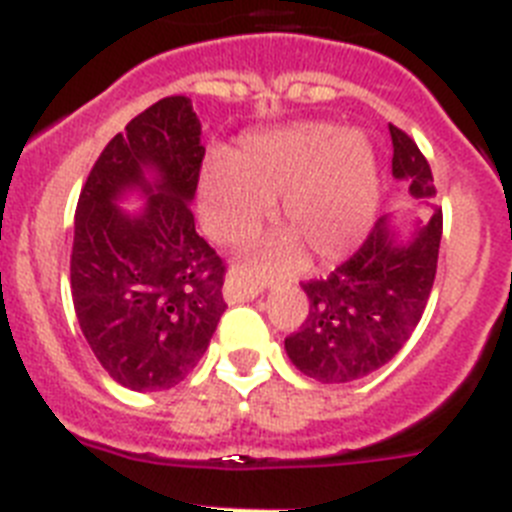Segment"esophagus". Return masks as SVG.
Wrapping results in <instances>:
<instances>
[{
    "mask_svg": "<svg viewBox=\"0 0 512 512\" xmlns=\"http://www.w3.org/2000/svg\"><path fill=\"white\" fill-rule=\"evenodd\" d=\"M259 292H261V287H246V284L238 282V277H235V274H230V277L225 279L223 295L230 305H235V302L253 300V297H259Z\"/></svg>",
    "mask_w": 512,
    "mask_h": 512,
    "instance_id": "esophagus-1",
    "label": "esophagus"
}]
</instances>
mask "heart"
<instances>
[{
    "label": "heart",
    "instance_id": "obj_1",
    "mask_svg": "<svg viewBox=\"0 0 512 512\" xmlns=\"http://www.w3.org/2000/svg\"><path fill=\"white\" fill-rule=\"evenodd\" d=\"M274 200L287 233L266 246V264H292L300 248L318 264L346 259L361 246L379 207L369 140L330 122H295L243 135L225 164L202 176V220L217 241L248 238Z\"/></svg>",
    "mask_w": 512,
    "mask_h": 512
}]
</instances>
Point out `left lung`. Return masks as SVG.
<instances>
[{"mask_svg": "<svg viewBox=\"0 0 512 512\" xmlns=\"http://www.w3.org/2000/svg\"><path fill=\"white\" fill-rule=\"evenodd\" d=\"M392 176L408 184L415 200L436 197L431 166L408 133L390 125ZM443 215L415 220L410 235H400L392 217H379L364 246L328 279L305 282V323L284 338L289 361L323 384H343L377 372L392 361L431 297L438 266Z\"/></svg>", "mask_w": 512, "mask_h": 512, "instance_id": "8db88e82", "label": "left lung"}]
</instances>
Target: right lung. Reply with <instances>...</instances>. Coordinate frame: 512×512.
<instances>
[{
  "mask_svg": "<svg viewBox=\"0 0 512 512\" xmlns=\"http://www.w3.org/2000/svg\"><path fill=\"white\" fill-rule=\"evenodd\" d=\"M205 158L187 97H164L107 143L81 189L71 297L104 372L135 392L169 390L205 356L225 312V264L194 230ZM138 191L147 205L119 207Z\"/></svg>",
  "mask_w": 512,
  "mask_h": 512,
  "instance_id": "obj_1",
  "label": "right lung"
}]
</instances>
